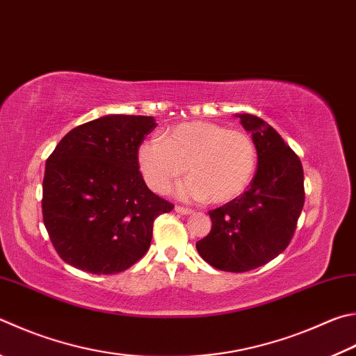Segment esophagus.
I'll use <instances>...</instances> for the list:
<instances>
[{"instance_id":"obj_1","label":"esophagus","mask_w":356,"mask_h":356,"mask_svg":"<svg viewBox=\"0 0 356 356\" xmlns=\"http://www.w3.org/2000/svg\"><path fill=\"white\" fill-rule=\"evenodd\" d=\"M176 210L177 213H180V215H191L193 210L191 209H186V207H182V205H176Z\"/></svg>"}]
</instances>
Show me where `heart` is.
Returning a JSON list of instances; mask_svg holds the SVG:
<instances>
[{
    "instance_id": "1",
    "label": "heart",
    "mask_w": 356,
    "mask_h": 356,
    "mask_svg": "<svg viewBox=\"0 0 356 356\" xmlns=\"http://www.w3.org/2000/svg\"><path fill=\"white\" fill-rule=\"evenodd\" d=\"M140 171L157 193H168L185 172L179 186L184 199H209L222 204L248 188L257 168V147L240 129L209 121L180 122L160 137L146 138L137 151Z\"/></svg>"
}]
</instances>
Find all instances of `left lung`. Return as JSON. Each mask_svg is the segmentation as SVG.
Returning <instances> with one entry per match:
<instances>
[{
    "label": "left lung",
    "instance_id": "obj_1",
    "mask_svg": "<svg viewBox=\"0 0 356 356\" xmlns=\"http://www.w3.org/2000/svg\"><path fill=\"white\" fill-rule=\"evenodd\" d=\"M252 134L257 172L240 197L209 211L211 230L196 249L213 268L245 273L282 254L293 240L305 188L300 159L274 127L255 115H236Z\"/></svg>",
    "mask_w": 356,
    "mask_h": 356
}]
</instances>
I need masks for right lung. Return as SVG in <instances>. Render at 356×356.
<instances>
[{
    "mask_svg": "<svg viewBox=\"0 0 356 356\" xmlns=\"http://www.w3.org/2000/svg\"><path fill=\"white\" fill-rule=\"evenodd\" d=\"M152 116L107 115L70 131L47 160L42 211L63 261L118 274L151 245L152 224L174 205L147 188L137 151Z\"/></svg>",
    "mask_w": 356,
    "mask_h": 356,
    "instance_id": "1",
    "label": "right lung"
}]
</instances>
